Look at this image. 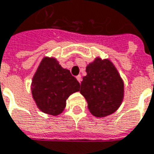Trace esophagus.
<instances>
[{
	"label": "esophagus",
	"mask_w": 154,
	"mask_h": 154,
	"mask_svg": "<svg viewBox=\"0 0 154 154\" xmlns=\"http://www.w3.org/2000/svg\"><path fill=\"white\" fill-rule=\"evenodd\" d=\"M77 81H78V82H79L81 83V82H82V76H81V75H78V76H77Z\"/></svg>",
	"instance_id": "esophagus-1"
}]
</instances>
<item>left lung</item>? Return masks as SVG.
<instances>
[{
  "instance_id": "8db88e82",
  "label": "left lung",
  "mask_w": 154,
  "mask_h": 154,
  "mask_svg": "<svg viewBox=\"0 0 154 154\" xmlns=\"http://www.w3.org/2000/svg\"><path fill=\"white\" fill-rule=\"evenodd\" d=\"M80 92L88 101V107L97 118L112 114L123 97V82L109 60L97 58L87 68Z\"/></svg>"
}]
</instances>
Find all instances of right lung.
<instances>
[{
  "label": "right lung",
  "mask_w": 154,
  "mask_h": 154,
  "mask_svg": "<svg viewBox=\"0 0 154 154\" xmlns=\"http://www.w3.org/2000/svg\"><path fill=\"white\" fill-rule=\"evenodd\" d=\"M80 90V83L69 70L53 58L45 57L33 77L32 92L37 107L47 114H60L71 94Z\"/></svg>",
  "instance_id": "1"
}]
</instances>
